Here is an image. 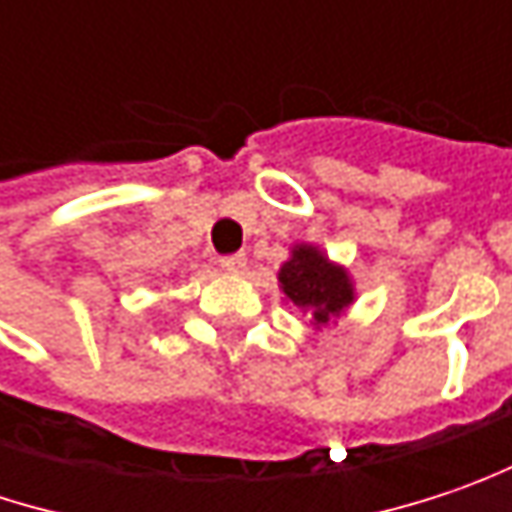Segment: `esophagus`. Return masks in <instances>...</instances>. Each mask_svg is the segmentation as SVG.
I'll return each instance as SVG.
<instances>
[{"label": "esophagus", "instance_id": "34e87169", "mask_svg": "<svg viewBox=\"0 0 512 512\" xmlns=\"http://www.w3.org/2000/svg\"><path fill=\"white\" fill-rule=\"evenodd\" d=\"M218 268H221L224 274H241V271L247 268V259H244V253L221 256V259H218Z\"/></svg>", "mask_w": 512, "mask_h": 512}]
</instances>
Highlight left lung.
Instances as JSON below:
<instances>
[{"mask_svg":"<svg viewBox=\"0 0 512 512\" xmlns=\"http://www.w3.org/2000/svg\"><path fill=\"white\" fill-rule=\"evenodd\" d=\"M276 279L282 300L309 314L314 332L338 323L358 294L347 265L329 259V253L311 241L291 244L288 259L279 265Z\"/></svg>","mask_w":512,"mask_h":512,"instance_id":"obj_1","label":"left lung"}]
</instances>
